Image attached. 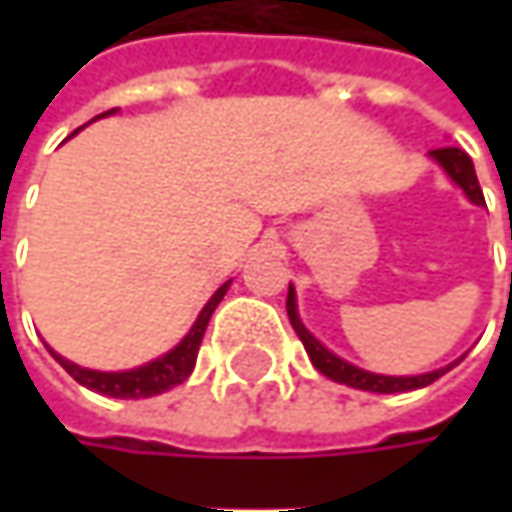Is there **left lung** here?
I'll use <instances>...</instances> for the list:
<instances>
[{"label": "left lung", "mask_w": 512, "mask_h": 512, "mask_svg": "<svg viewBox=\"0 0 512 512\" xmlns=\"http://www.w3.org/2000/svg\"><path fill=\"white\" fill-rule=\"evenodd\" d=\"M430 159L439 165V168L450 176V182L456 187H462V193L473 202V205H484L482 187H479V179H476V170H473V162L470 156L459 148H439L430 150ZM287 316H290V325L296 330V336L305 344L307 356L313 367L319 373H325L327 379L333 382L347 384V387H356V390H370V393H407V390H419V387H427L436 379H442L447 370H453L456 362H450L447 367H439V370H430V373H419V376H382V373H370V370H362L356 364L344 362L342 356H336L333 350H327L325 344L319 342L310 330L305 327V322L299 319V307H296V290L293 285L287 287Z\"/></svg>", "instance_id": "left-lung-1"}]
</instances>
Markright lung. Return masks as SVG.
<instances>
[{"label":"right lung","instance_id":"right-lung-1","mask_svg":"<svg viewBox=\"0 0 512 512\" xmlns=\"http://www.w3.org/2000/svg\"><path fill=\"white\" fill-rule=\"evenodd\" d=\"M113 110L102 113V116H110ZM96 119H99V116H96ZM227 287H230V282L216 287V293H213V296L207 299V305L199 310V316H196L193 327L185 333V339L176 344L173 350H168L165 356H159V359H153V362L139 364V367H133V370H110V373L108 370H90V367H82V364L70 362L65 356H59V353H56L53 347H48V344H45V347H48L50 356L62 364L76 382L82 384V387H88V390H93V393L113 396V399H150V396H159V393H165L170 387L182 384L187 376L193 373L196 356H199V344H202V336H205L207 330V322H210L216 305L225 299Z\"/></svg>","mask_w":512,"mask_h":512}]
</instances>
